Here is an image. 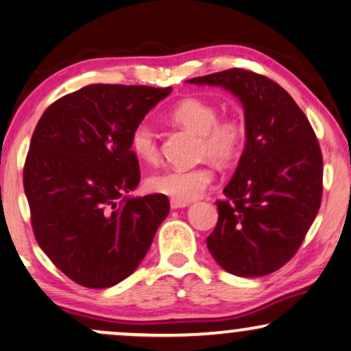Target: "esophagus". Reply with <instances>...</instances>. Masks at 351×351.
<instances>
[{"mask_svg":"<svg viewBox=\"0 0 351 351\" xmlns=\"http://www.w3.org/2000/svg\"><path fill=\"white\" fill-rule=\"evenodd\" d=\"M189 206V202H179V200H171V208L177 210V208H185Z\"/></svg>","mask_w":351,"mask_h":351,"instance_id":"34e87169","label":"esophagus"}]
</instances>
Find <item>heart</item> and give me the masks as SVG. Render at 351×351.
<instances>
[{
    "label": "heart",
    "instance_id": "1",
    "mask_svg": "<svg viewBox=\"0 0 351 351\" xmlns=\"http://www.w3.org/2000/svg\"><path fill=\"white\" fill-rule=\"evenodd\" d=\"M171 120L200 138L198 154L218 164H229L239 158L245 145L244 122L236 115L219 117L213 104L205 99H185L172 109ZM130 148L143 162H156L159 158L158 136L153 125L140 122L130 135ZM208 167L166 169L146 179V189L172 200H195L213 182Z\"/></svg>",
    "mask_w": 351,
    "mask_h": 351
}]
</instances>
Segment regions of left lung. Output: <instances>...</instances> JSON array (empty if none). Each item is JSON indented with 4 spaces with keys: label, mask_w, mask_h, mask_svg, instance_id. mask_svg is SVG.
<instances>
[{
    "label": "left lung",
    "mask_w": 351,
    "mask_h": 351,
    "mask_svg": "<svg viewBox=\"0 0 351 351\" xmlns=\"http://www.w3.org/2000/svg\"><path fill=\"white\" fill-rule=\"evenodd\" d=\"M219 86L242 104L245 146L216 202L218 224L206 245L219 267L254 278L283 267L304 241L322 198V153L293 97L275 81L232 68L187 80Z\"/></svg>",
    "instance_id": "8db88e82"
}]
</instances>
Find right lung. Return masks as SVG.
I'll list each match as a JSON object with an SVG mask.
<instances>
[{
	"label": "right lung",
	"mask_w": 351,
	"mask_h": 351,
	"mask_svg": "<svg viewBox=\"0 0 351 351\" xmlns=\"http://www.w3.org/2000/svg\"><path fill=\"white\" fill-rule=\"evenodd\" d=\"M172 88L90 84L43 112L24 166L36 239L68 278L110 288L136 270L169 215L166 195L130 197V135Z\"/></svg>",
	"instance_id": "1"
}]
</instances>
